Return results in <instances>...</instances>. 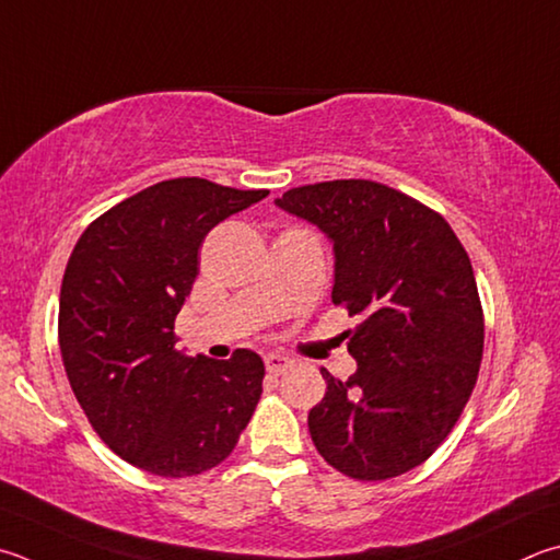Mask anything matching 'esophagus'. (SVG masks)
Returning <instances> with one entry per match:
<instances>
[{"instance_id": "34e87169", "label": "esophagus", "mask_w": 560, "mask_h": 560, "mask_svg": "<svg viewBox=\"0 0 560 560\" xmlns=\"http://www.w3.org/2000/svg\"><path fill=\"white\" fill-rule=\"evenodd\" d=\"M264 364H267V372L269 374H283V372L291 368L293 360L283 358V354H279V352H269L267 358H264Z\"/></svg>"}]
</instances>
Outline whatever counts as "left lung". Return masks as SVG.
Listing matches in <instances>:
<instances>
[{"instance_id": "1", "label": "left lung", "mask_w": 560, "mask_h": 560, "mask_svg": "<svg viewBox=\"0 0 560 560\" xmlns=\"http://www.w3.org/2000/svg\"><path fill=\"white\" fill-rule=\"evenodd\" d=\"M332 245V303L358 315L342 332L358 370H320L328 392L308 413L318 453L354 480L421 465L470 399L485 323L472 264L439 212L382 183L301 186L273 200Z\"/></svg>"}]
</instances>
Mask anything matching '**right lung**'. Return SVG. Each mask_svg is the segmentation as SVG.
<instances>
[{
	"mask_svg": "<svg viewBox=\"0 0 560 560\" xmlns=\"http://www.w3.org/2000/svg\"><path fill=\"white\" fill-rule=\"evenodd\" d=\"M269 196L206 178H171L90 225L60 287L58 342L68 382L100 439L161 477L225 460L259 401L264 362L176 350V315L218 222Z\"/></svg>",
	"mask_w": 560,
	"mask_h": 560,
	"instance_id": "1",
	"label": "right lung"
}]
</instances>
